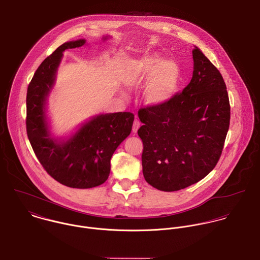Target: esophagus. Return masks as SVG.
Instances as JSON below:
<instances>
[{
  "label": "esophagus",
  "mask_w": 260,
  "mask_h": 260,
  "mask_svg": "<svg viewBox=\"0 0 260 260\" xmlns=\"http://www.w3.org/2000/svg\"><path fill=\"white\" fill-rule=\"evenodd\" d=\"M139 127H140V122H139V120L135 119V120H134V122H133V127H132V131H133V133H134V134H135V133H137V131H138V129H139Z\"/></svg>",
  "instance_id": "obj_1"
}]
</instances>
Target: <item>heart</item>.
<instances>
[{
    "instance_id": "b5f03b06",
    "label": "heart",
    "mask_w": 260,
    "mask_h": 260,
    "mask_svg": "<svg viewBox=\"0 0 260 260\" xmlns=\"http://www.w3.org/2000/svg\"><path fill=\"white\" fill-rule=\"evenodd\" d=\"M181 82L179 64L171 58L161 59L156 54H144L133 61L128 86L141 87L145 83L143 98L149 106H162L173 100Z\"/></svg>"
}]
</instances>
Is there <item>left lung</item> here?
<instances>
[{"label": "left lung", "instance_id": "left-lung-1", "mask_svg": "<svg viewBox=\"0 0 260 260\" xmlns=\"http://www.w3.org/2000/svg\"><path fill=\"white\" fill-rule=\"evenodd\" d=\"M189 84L169 103L138 111L143 125L142 171L145 180L164 191L185 188L218 164L230 125L226 84L218 69L192 49Z\"/></svg>", "mask_w": 260, "mask_h": 260}]
</instances>
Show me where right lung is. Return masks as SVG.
<instances>
[{
    "mask_svg": "<svg viewBox=\"0 0 260 260\" xmlns=\"http://www.w3.org/2000/svg\"><path fill=\"white\" fill-rule=\"evenodd\" d=\"M85 42V39L66 42L46 57L35 72L26 96V130L37 159L51 177L75 188L98 186L108 179L111 157L131 133L134 121L130 112L99 115L68 141L50 138L44 108L46 96L54 84L62 52Z\"/></svg>",
    "mask_w": 260,
    "mask_h": 260,
    "instance_id": "obj_1",
    "label": "right lung"
}]
</instances>
